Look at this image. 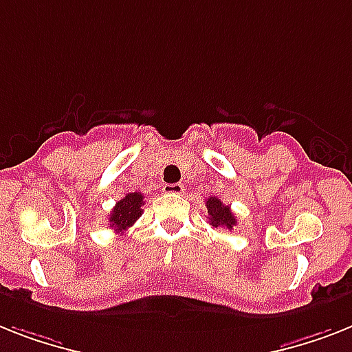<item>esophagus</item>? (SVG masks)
I'll return each mask as SVG.
<instances>
[{
	"label": "esophagus",
	"mask_w": 352,
	"mask_h": 352,
	"mask_svg": "<svg viewBox=\"0 0 352 352\" xmlns=\"http://www.w3.org/2000/svg\"><path fill=\"white\" fill-rule=\"evenodd\" d=\"M185 190L182 183H165L164 192L165 194H182Z\"/></svg>",
	"instance_id": "34e87169"
}]
</instances>
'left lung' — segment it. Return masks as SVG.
Wrapping results in <instances>:
<instances>
[{"mask_svg": "<svg viewBox=\"0 0 352 352\" xmlns=\"http://www.w3.org/2000/svg\"><path fill=\"white\" fill-rule=\"evenodd\" d=\"M205 205H207L208 210V223H210L214 228H226V230H232V228L237 225V219H235V216L232 214L230 207L225 205L219 197H208Z\"/></svg>", "mask_w": 352, "mask_h": 352, "instance_id": "left-lung-1", "label": "left lung"}]
</instances>
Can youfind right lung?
Instances as JSON below:
<instances>
[{
    "label": "right lung",
    "mask_w": 352,
    "mask_h": 352,
    "mask_svg": "<svg viewBox=\"0 0 352 352\" xmlns=\"http://www.w3.org/2000/svg\"><path fill=\"white\" fill-rule=\"evenodd\" d=\"M142 205H144V196L140 192L126 194V197H122L109 214V226L115 232L127 230L142 216L144 212Z\"/></svg>",
    "instance_id": "right-lung-1"
}]
</instances>
